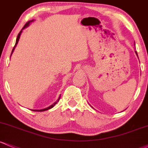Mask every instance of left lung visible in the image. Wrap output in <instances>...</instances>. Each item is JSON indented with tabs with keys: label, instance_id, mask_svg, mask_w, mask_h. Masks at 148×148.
Instances as JSON below:
<instances>
[{
	"label": "left lung",
	"instance_id": "left-lung-1",
	"mask_svg": "<svg viewBox=\"0 0 148 148\" xmlns=\"http://www.w3.org/2000/svg\"><path fill=\"white\" fill-rule=\"evenodd\" d=\"M134 45H135V43H134ZM135 53H136V56H138V53H137V52H136V51H135Z\"/></svg>",
	"mask_w": 148,
	"mask_h": 148
}]
</instances>
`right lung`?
I'll list each match as a JSON object with an SVG mask.
<instances>
[{
  "mask_svg": "<svg viewBox=\"0 0 148 148\" xmlns=\"http://www.w3.org/2000/svg\"><path fill=\"white\" fill-rule=\"evenodd\" d=\"M34 21V19H32V20H30V21H29V22H27V23H26L25 25L24 26V27H23V28H22V30L20 31V32H19V33L18 34V35H17V39H16V43H15V45H14V46L13 49H12V53H11V56H12V53H13V52H14V48H15V47L17 46V43H18V41H19V38H20V36H21V34H22V30H23V29H25V28H27V27H28V26L29 25V24H30L31 23H32V22H33ZM11 56H10V57H11ZM60 98V95L59 98L58 99V100H57V101L55 102V103H53V105H50V106H49V107H48V108H45V109H42V110H33V111H36V112H43V111H45V110H50V109L53 108V107H54L55 105H56L57 103H58V102L59 101Z\"/></svg>",
  "mask_w": 148,
  "mask_h": 148,
  "instance_id": "add662e5",
  "label": "right lung"
}]
</instances>
